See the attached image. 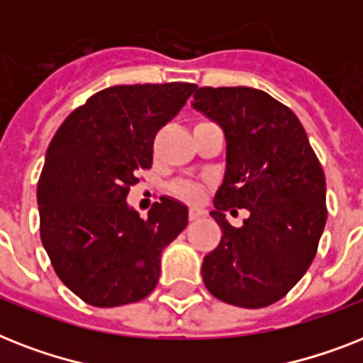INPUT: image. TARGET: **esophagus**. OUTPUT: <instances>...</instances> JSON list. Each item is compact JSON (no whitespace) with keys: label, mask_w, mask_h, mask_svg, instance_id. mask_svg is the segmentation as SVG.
Returning <instances> with one entry per match:
<instances>
[{"label":"esophagus","mask_w":363,"mask_h":363,"mask_svg":"<svg viewBox=\"0 0 363 363\" xmlns=\"http://www.w3.org/2000/svg\"><path fill=\"white\" fill-rule=\"evenodd\" d=\"M202 216H204V210H202V208H196V206H193V208L189 210L191 221H196V219H200Z\"/></svg>","instance_id":"obj_1"}]
</instances>
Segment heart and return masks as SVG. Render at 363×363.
<instances>
[{"mask_svg":"<svg viewBox=\"0 0 363 363\" xmlns=\"http://www.w3.org/2000/svg\"><path fill=\"white\" fill-rule=\"evenodd\" d=\"M182 195L187 199H200L202 196V185L199 184H184L182 185Z\"/></svg>","mask_w":363,"mask_h":363,"instance_id":"obj_1","label":"heart"}]
</instances>
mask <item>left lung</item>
I'll return each instance as SVG.
<instances>
[{"instance_id":"8db88e82","label":"left lung","mask_w":363,"mask_h":363,"mask_svg":"<svg viewBox=\"0 0 363 363\" xmlns=\"http://www.w3.org/2000/svg\"><path fill=\"white\" fill-rule=\"evenodd\" d=\"M193 108L216 121L227 164L210 216L221 242L202 260L206 289L230 306L259 309L303 277L326 225V179L289 106L255 88H199ZM245 207L240 229L224 217Z\"/></svg>"}]
</instances>
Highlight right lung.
<instances>
[{"label":"right lung","mask_w":363,"mask_h":363,"mask_svg":"<svg viewBox=\"0 0 363 363\" xmlns=\"http://www.w3.org/2000/svg\"><path fill=\"white\" fill-rule=\"evenodd\" d=\"M195 84L114 86L72 110L52 138L37 185L40 242L63 285L95 307L146 298L161 253L187 227L189 210L163 196L142 219L127 204L152 167L153 138Z\"/></svg>","instance_id":"obj_1"}]
</instances>
